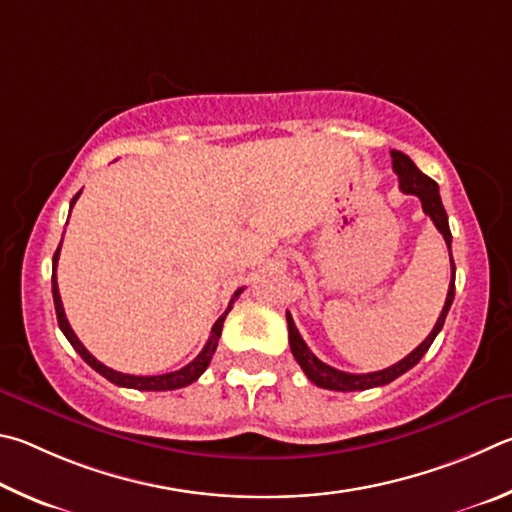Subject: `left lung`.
<instances>
[{
	"mask_svg": "<svg viewBox=\"0 0 512 512\" xmlns=\"http://www.w3.org/2000/svg\"><path fill=\"white\" fill-rule=\"evenodd\" d=\"M391 159H393V170L398 173L400 179V191L407 195H416L420 204H423V211L432 218V222L436 224V229L443 233L445 245L450 249V265H452V279H450V290H447V299L445 306L441 310V317H438L436 326L432 328V333L427 335V339L420 344L416 351H411L405 360H400L398 364L389 366V369L375 371V373H346V371H337L333 366H328L319 360V357L310 351L308 344L303 342V337L299 335L297 326H294V319L288 312V337H290V348L294 360L299 362V366L303 369V373L308 375V380L312 384H317L321 389H330V391H364V389H373V387H384V384L393 382L396 378H400L402 373H407L411 366H416L420 362L429 346L436 339V335L441 333V328L445 324L447 312H450V306L454 301V274L456 267L452 261V233H450V224H447V213L443 209L441 202V193H438V184L434 182L432 177H427L425 173H420L418 166L411 161L405 152L400 150H391Z\"/></svg>",
	"mask_w": 512,
	"mask_h": 512,
	"instance_id": "8db88e82",
	"label": "left lung"
}]
</instances>
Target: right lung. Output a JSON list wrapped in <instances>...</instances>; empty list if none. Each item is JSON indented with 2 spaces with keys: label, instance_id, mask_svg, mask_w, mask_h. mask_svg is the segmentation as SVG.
Returning <instances> with one entry per match:
<instances>
[{
  "label": "right lung",
  "instance_id": "add662e5",
  "mask_svg": "<svg viewBox=\"0 0 512 512\" xmlns=\"http://www.w3.org/2000/svg\"><path fill=\"white\" fill-rule=\"evenodd\" d=\"M78 195L74 200H71V206H74V202L78 200ZM62 245V242H60ZM60 245L56 249V254H53V274H51V292H53V306H56V317H58V326L62 333H65V337L69 339V344L76 348V353L83 357V360L92 366V369L96 373H101L103 378L110 380L112 384H116V387H128V389H137V391H173V389H182V387H188V384L195 382L200 375L206 371V366H209L211 357L215 353V348H218V339L222 335V324L224 319H227L229 310H231V303L236 301L240 297V290H236V294H233V299L229 303V308L224 310V315L215 321L213 328H211V337L209 342H206V346L202 348V353L195 357L193 362H188L186 366H182L179 371H173V373H164V375H128V373H119L114 369H107L105 364H101L96 360V357L87 351V348L80 344V339L76 337L74 330H71L69 321L65 317V308H62V299H60V292H58V279H56V267H58V256H60Z\"/></svg>",
  "mask_w": 512,
  "mask_h": 512
}]
</instances>
